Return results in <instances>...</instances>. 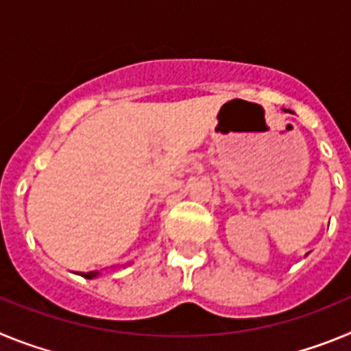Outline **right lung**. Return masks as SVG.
<instances>
[{
  "label": "right lung",
  "instance_id": "obj_1",
  "mask_svg": "<svg viewBox=\"0 0 351 351\" xmlns=\"http://www.w3.org/2000/svg\"><path fill=\"white\" fill-rule=\"evenodd\" d=\"M98 274V272H82V278H88V280H91V278H95V276Z\"/></svg>",
  "mask_w": 351,
  "mask_h": 351
}]
</instances>
